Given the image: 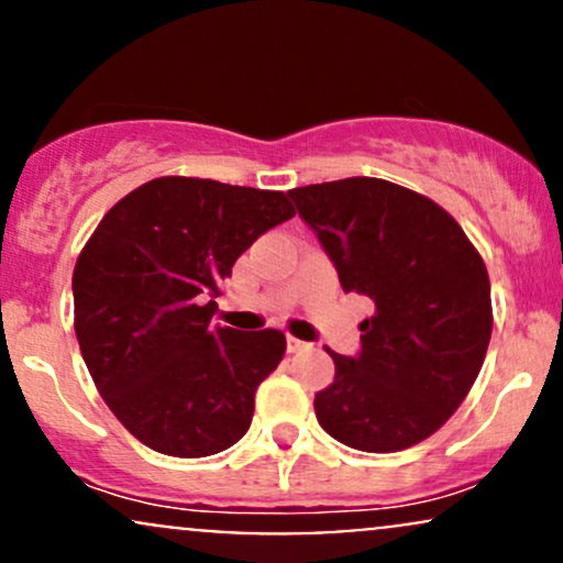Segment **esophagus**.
<instances>
[{"label": "esophagus", "instance_id": "34e87169", "mask_svg": "<svg viewBox=\"0 0 563 563\" xmlns=\"http://www.w3.org/2000/svg\"><path fill=\"white\" fill-rule=\"evenodd\" d=\"M303 346H307V344H303L301 339H294V335H288V339H286V349H288V352H301Z\"/></svg>", "mask_w": 563, "mask_h": 563}]
</instances>
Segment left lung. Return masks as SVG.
Listing matches in <instances>:
<instances>
[{
	"instance_id": "obj_1",
	"label": "left lung",
	"mask_w": 563,
	"mask_h": 563,
	"mask_svg": "<svg viewBox=\"0 0 563 563\" xmlns=\"http://www.w3.org/2000/svg\"><path fill=\"white\" fill-rule=\"evenodd\" d=\"M288 196L341 288L376 303L360 322L357 357L328 349L335 378L314 394L320 426L363 452L423 442L466 399L493 335L479 251L442 206L386 179H335Z\"/></svg>"
}]
</instances>
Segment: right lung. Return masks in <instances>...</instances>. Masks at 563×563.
I'll list each match as a JSON object with an SVG mask.
<instances>
[{"mask_svg":"<svg viewBox=\"0 0 563 563\" xmlns=\"http://www.w3.org/2000/svg\"><path fill=\"white\" fill-rule=\"evenodd\" d=\"M286 192L198 177L140 185L100 219L74 269V328L97 391L132 437L174 457L232 448L286 335L211 328L222 280Z\"/></svg>","mask_w":563,"mask_h":563,"instance_id":"right-lung-1","label":"right lung"}]
</instances>
